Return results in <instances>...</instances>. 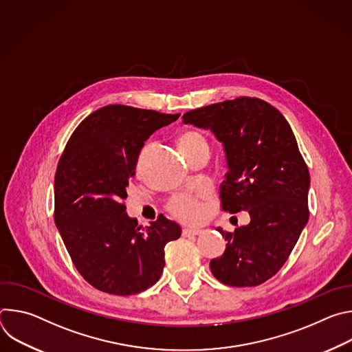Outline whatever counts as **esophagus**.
<instances>
[{
    "mask_svg": "<svg viewBox=\"0 0 352 352\" xmlns=\"http://www.w3.org/2000/svg\"><path fill=\"white\" fill-rule=\"evenodd\" d=\"M202 234V230H195V228H184L182 235L184 236H192V235H199Z\"/></svg>",
    "mask_w": 352,
    "mask_h": 352,
    "instance_id": "34e87169",
    "label": "esophagus"
}]
</instances>
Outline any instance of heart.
<instances>
[{
    "instance_id": "1",
    "label": "heart",
    "mask_w": 352,
    "mask_h": 352,
    "mask_svg": "<svg viewBox=\"0 0 352 352\" xmlns=\"http://www.w3.org/2000/svg\"><path fill=\"white\" fill-rule=\"evenodd\" d=\"M178 144L184 155H189L208 147V140L200 132L190 129L181 133ZM204 199L205 195L202 193H182L170 200L167 209L179 221L195 223L204 214Z\"/></svg>"
}]
</instances>
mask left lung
Listing matches in <instances>:
<instances>
[{
    "label": "left lung",
    "instance_id": "1",
    "mask_svg": "<svg viewBox=\"0 0 352 352\" xmlns=\"http://www.w3.org/2000/svg\"><path fill=\"white\" fill-rule=\"evenodd\" d=\"M184 124L209 129L223 143L228 171L220 186L224 212L246 210L250 223L217 228L227 245L210 261L213 276L232 287H255L287 262L309 219L308 167L283 114L256 97L200 107Z\"/></svg>",
    "mask_w": 352,
    "mask_h": 352
}]
</instances>
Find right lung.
<instances>
[{
    "label": "right lung",
    "instance_id": "1",
    "mask_svg": "<svg viewBox=\"0 0 352 352\" xmlns=\"http://www.w3.org/2000/svg\"><path fill=\"white\" fill-rule=\"evenodd\" d=\"M178 117L110 104L86 117L64 148L54 179L56 226L80 276L100 291L132 295L156 284L164 246L181 236L163 214L139 227L124 205L144 142Z\"/></svg>",
    "mask_w": 352,
    "mask_h": 352
}]
</instances>
